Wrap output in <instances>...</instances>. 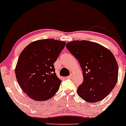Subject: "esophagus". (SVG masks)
<instances>
[{"instance_id":"obj_1","label":"esophagus","mask_w":126,"mask_h":126,"mask_svg":"<svg viewBox=\"0 0 126 126\" xmlns=\"http://www.w3.org/2000/svg\"><path fill=\"white\" fill-rule=\"evenodd\" d=\"M73 74H71L70 75V76H68L67 78H68V79H72V77H73Z\"/></svg>"}]
</instances>
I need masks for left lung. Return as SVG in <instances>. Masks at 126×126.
<instances>
[{
  "mask_svg": "<svg viewBox=\"0 0 126 126\" xmlns=\"http://www.w3.org/2000/svg\"><path fill=\"white\" fill-rule=\"evenodd\" d=\"M66 47L78 60L83 71V81L77 89L78 95L91 104L104 99L118 79V64L112 52L87 40L73 41Z\"/></svg>",
  "mask_w": 126,
  "mask_h": 126,
  "instance_id": "left-lung-1",
  "label": "left lung"
}]
</instances>
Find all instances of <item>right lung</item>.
<instances>
[{"label":"right lung","instance_id":"right-lung-1","mask_svg":"<svg viewBox=\"0 0 126 126\" xmlns=\"http://www.w3.org/2000/svg\"><path fill=\"white\" fill-rule=\"evenodd\" d=\"M66 43L42 39L30 43L21 53L15 68L18 84L32 99L47 101L58 91L61 80L53 63Z\"/></svg>","mask_w":126,"mask_h":126}]
</instances>
